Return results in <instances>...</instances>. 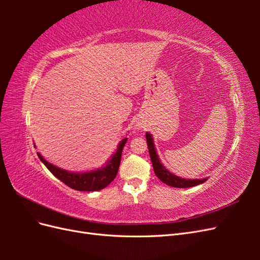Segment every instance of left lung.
Returning <instances> with one entry per match:
<instances>
[{
	"label": "left lung",
	"instance_id": "left-lung-1",
	"mask_svg": "<svg viewBox=\"0 0 260 260\" xmlns=\"http://www.w3.org/2000/svg\"><path fill=\"white\" fill-rule=\"evenodd\" d=\"M146 141H147V147H148V152L149 156H151L152 164H153V168L155 175L158 177V179L161 181V182L166 183L167 185H170L172 187H181V188H185V187H191L194 185H199L207 181V179H183L180 178L174 174H171L169 170L164 167V165L160 162L158 155L156 153L155 145L153 142V138L149 135L148 132H146Z\"/></svg>",
	"mask_w": 260,
	"mask_h": 260
}]
</instances>
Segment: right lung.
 <instances>
[{"label":"right lung","instance_id":"add662e5","mask_svg":"<svg viewBox=\"0 0 260 260\" xmlns=\"http://www.w3.org/2000/svg\"><path fill=\"white\" fill-rule=\"evenodd\" d=\"M127 140L128 139L125 138L120 141V143L118 144L116 153L113 154L112 158L106 162L104 167L86 172H70L64 169H60L56 166H54L53 164L49 162L48 160H45L44 157L40 153L37 154L40 160L45 165V167L48 168L55 177L59 179L61 182H64L69 187H72L77 191L83 192L100 191L102 188L106 187L116 178L121 160L122 149L125 142H127Z\"/></svg>","mask_w":260,"mask_h":260}]
</instances>
